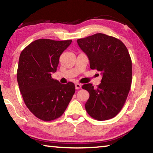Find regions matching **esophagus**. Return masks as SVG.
Wrapping results in <instances>:
<instances>
[{
    "label": "esophagus",
    "mask_w": 153,
    "mask_h": 153,
    "mask_svg": "<svg viewBox=\"0 0 153 153\" xmlns=\"http://www.w3.org/2000/svg\"><path fill=\"white\" fill-rule=\"evenodd\" d=\"M75 87H76V89H80L82 88V85L77 83V84H75Z\"/></svg>",
    "instance_id": "1"
}]
</instances>
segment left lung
<instances>
[{
  "label": "left lung",
  "instance_id": "8db88e82",
  "mask_svg": "<svg viewBox=\"0 0 153 153\" xmlns=\"http://www.w3.org/2000/svg\"><path fill=\"white\" fill-rule=\"evenodd\" d=\"M77 42L88 57L90 68L101 71L102 76L97 88L92 84L82 86L90 94L85 104L87 113L98 121L115 117L125 104L132 79L128 48L117 38L100 33Z\"/></svg>",
  "mask_w": 153,
  "mask_h": 153
}]
</instances>
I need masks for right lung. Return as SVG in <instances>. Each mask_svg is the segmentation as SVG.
Returning a JSON list of instances; mask_svg holds the SVG:
<instances>
[{"label": "right lung", "instance_id": "1", "mask_svg": "<svg viewBox=\"0 0 153 153\" xmlns=\"http://www.w3.org/2000/svg\"><path fill=\"white\" fill-rule=\"evenodd\" d=\"M71 42L36 40L20 54L17 73L20 92L28 109L41 120L61 117L76 91L74 83L62 84L51 77L61 55Z\"/></svg>", "mask_w": 153, "mask_h": 153}]
</instances>
